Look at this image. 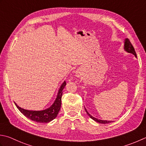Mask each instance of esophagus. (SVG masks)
<instances>
[{
	"label": "esophagus",
	"mask_w": 146,
	"mask_h": 146,
	"mask_svg": "<svg viewBox=\"0 0 146 146\" xmlns=\"http://www.w3.org/2000/svg\"><path fill=\"white\" fill-rule=\"evenodd\" d=\"M82 75V71L80 70H78L76 71V77H80V76Z\"/></svg>",
	"instance_id": "obj_1"
}]
</instances>
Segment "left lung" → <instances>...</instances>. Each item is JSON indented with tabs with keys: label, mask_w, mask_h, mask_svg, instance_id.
Returning <instances> with one entry per match:
<instances>
[{
	"label": "left lung",
	"mask_w": 146,
	"mask_h": 146,
	"mask_svg": "<svg viewBox=\"0 0 146 146\" xmlns=\"http://www.w3.org/2000/svg\"><path fill=\"white\" fill-rule=\"evenodd\" d=\"M124 50L126 51V52H128V53H130V54H133L134 56L136 57V52L135 51V49H134V48L133 47V45L131 44L129 39L128 38H125V42H124ZM85 110L86 111V113H87V115L90 116V118H92V119H94V121H96V122H98L99 123H102V124H106V123H110L113 122V121H108V120H102V119H99L95 118V117L92 116V115H90L89 113H88V111H87L86 108H85Z\"/></svg>",
	"instance_id": "obj_1"
}]
</instances>
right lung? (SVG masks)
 <instances>
[{
	"mask_svg": "<svg viewBox=\"0 0 146 146\" xmlns=\"http://www.w3.org/2000/svg\"><path fill=\"white\" fill-rule=\"evenodd\" d=\"M66 85V83L64 81L60 87L58 94H57V97L53 104L49 108L45 110L40 111L25 110L23 108L18 106L16 102L14 103L20 112L23 114L28 118L38 123H48L56 118L60 109H61L62 90L64 89Z\"/></svg>",
	"mask_w": 146,
	"mask_h": 146,
	"instance_id": "add662e5",
	"label": "right lung"
}]
</instances>
